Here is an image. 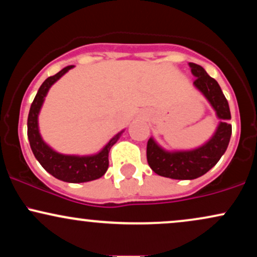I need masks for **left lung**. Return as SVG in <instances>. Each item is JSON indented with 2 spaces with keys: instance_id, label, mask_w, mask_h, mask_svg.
<instances>
[{
  "instance_id": "8db88e82",
  "label": "left lung",
  "mask_w": 257,
  "mask_h": 257,
  "mask_svg": "<svg viewBox=\"0 0 257 257\" xmlns=\"http://www.w3.org/2000/svg\"><path fill=\"white\" fill-rule=\"evenodd\" d=\"M194 77L193 84L214 108L220 119L214 135L204 145L186 151H167L150 138L147 141V162L151 169L158 175L175 180H193L204 175L213 168L226 152L232 134V125L228 101L219 83L206 73L200 65L188 64Z\"/></svg>"
}]
</instances>
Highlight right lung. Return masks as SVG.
Instances as JSON below:
<instances>
[{
	"label": "right lung",
	"mask_w": 257,
	"mask_h": 257,
	"mask_svg": "<svg viewBox=\"0 0 257 257\" xmlns=\"http://www.w3.org/2000/svg\"><path fill=\"white\" fill-rule=\"evenodd\" d=\"M72 67L73 65L64 67L57 75L47 78L40 87L31 104L30 112H29L28 138L34 156L47 172L61 181L79 184V182L93 181V180L101 178L104 175L108 168V152H110L111 147L117 143L123 131L114 135L102 147L101 151L90 156L63 155V153L54 151L51 146L44 143L40 134V129H38V114H40L41 107L43 105L44 98L48 94V90L51 89L52 85Z\"/></svg>",
	"instance_id": "add662e5"
}]
</instances>
